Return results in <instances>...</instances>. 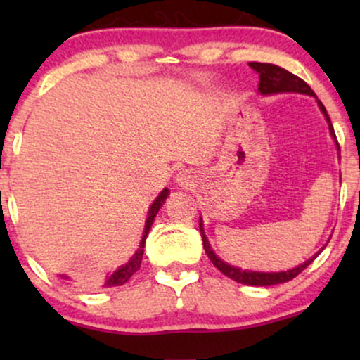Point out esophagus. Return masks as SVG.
Listing matches in <instances>:
<instances>
[{"mask_svg":"<svg viewBox=\"0 0 360 360\" xmlns=\"http://www.w3.org/2000/svg\"><path fill=\"white\" fill-rule=\"evenodd\" d=\"M189 179H191V176L188 174V171H183V172H179V174H177V181H179L181 184H188Z\"/></svg>","mask_w":360,"mask_h":360,"instance_id":"esophagus-1","label":"esophagus"}]
</instances>
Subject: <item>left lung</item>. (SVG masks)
<instances>
[{"label":"left lung","mask_w":360,"mask_h":360,"mask_svg":"<svg viewBox=\"0 0 360 360\" xmlns=\"http://www.w3.org/2000/svg\"><path fill=\"white\" fill-rule=\"evenodd\" d=\"M249 65L252 69H254V71L259 72V79H260L259 81V91H260V94L303 93V94H309V96H315L313 89L309 88V86L303 79H301V77L295 76V74L286 71V69L279 68V65L267 64V62H250ZM318 106H320V110L323 111L326 122H328L330 134H332L333 139H337L335 131H333L332 122H330L328 113H326L323 103H321L320 100H318ZM337 147H338V142H337ZM200 232H201V237H203L205 252H206V255L210 257V260L213 262V266L217 267V269L220 272H223L226 278L237 281V283H242V284H249V286H272V284L288 283V281L295 279L296 276L300 274V272H303L304 269H307L309 264H311L313 260L316 259V255L320 254V252H318L315 257L308 259L307 262L301 264V266L295 267V269H291V271H284V272L242 271V269H238V267L230 266V264L223 262L221 259H218L217 255H214V252L212 250V247H210V243H208V238L205 237V230H203V225H201V221H200Z\"/></svg>","instance_id":"8db88e82"}]
</instances>
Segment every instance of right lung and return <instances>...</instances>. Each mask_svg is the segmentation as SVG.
Returning <instances> with one entry per match:
<instances>
[{"label": "right lung", "instance_id": "right-lung-1", "mask_svg": "<svg viewBox=\"0 0 360 360\" xmlns=\"http://www.w3.org/2000/svg\"><path fill=\"white\" fill-rule=\"evenodd\" d=\"M167 194H169V189H162L159 196L155 198V201H154V203H152L150 210H148V217H147V221H146V230H143V237H142V242H140L139 250L135 252V255L130 259V262L125 264V266H122V267H120V269L115 271L113 274L106 278L105 288L122 286V284H125L127 281L130 279L131 276H134L135 272L140 269V264H142V257H143V247H146L147 233H148V230H150L152 221H154L157 212H159L160 206H162V203H164V200H166V198H167Z\"/></svg>", "mask_w": 360, "mask_h": 360}]
</instances>
